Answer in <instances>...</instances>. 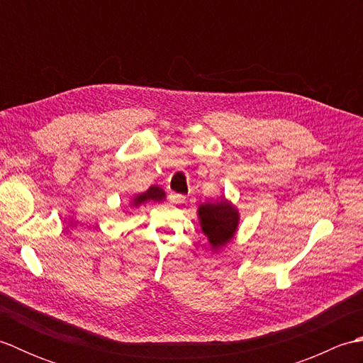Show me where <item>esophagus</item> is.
Masks as SVG:
<instances>
[{
    "instance_id": "34e87169",
    "label": "esophagus",
    "mask_w": 363,
    "mask_h": 363,
    "mask_svg": "<svg viewBox=\"0 0 363 363\" xmlns=\"http://www.w3.org/2000/svg\"><path fill=\"white\" fill-rule=\"evenodd\" d=\"M169 203L176 204V206H181L186 203V196L179 195V194H169Z\"/></svg>"
}]
</instances>
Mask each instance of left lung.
<instances>
[{
	"label": "left lung",
	"instance_id": "1",
	"mask_svg": "<svg viewBox=\"0 0 363 363\" xmlns=\"http://www.w3.org/2000/svg\"><path fill=\"white\" fill-rule=\"evenodd\" d=\"M198 217L201 223V230L215 251L233 240L237 233L238 221H240V213L237 207L230 204L226 198L217 203L199 206Z\"/></svg>",
	"mask_w": 363,
	"mask_h": 363
}]
</instances>
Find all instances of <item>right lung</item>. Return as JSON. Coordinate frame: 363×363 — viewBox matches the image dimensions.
<instances>
[{
  "label": "right lung",
  "mask_w": 363,
  "mask_h": 363,
  "mask_svg": "<svg viewBox=\"0 0 363 363\" xmlns=\"http://www.w3.org/2000/svg\"><path fill=\"white\" fill-rule=\"evenodd\" d=\"M165 199V191L162 190L159 186H151L148 190L145 191V194H140V195H135L134 199H133V204L134 207L140 206V204H145L148 201H164Z\"/></svg>",
  "instance_id": "add662e5"
}]
</instances>
